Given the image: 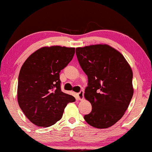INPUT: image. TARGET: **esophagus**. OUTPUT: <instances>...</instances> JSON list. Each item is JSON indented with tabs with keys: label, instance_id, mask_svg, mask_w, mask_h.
Wrapping results in <instances>:
<instances>
[{
	"label": "esophagus",
	"instance_id": "obj_1",
	"mask_svg": "<svg viewBox=\"0 0 152 152\" xmlns=\"http://www.w3.org/2000/svg\"><path fill=\"white\" fill-rule=\"evenodd\" d=\"M84 92L83 90L80 91L79 92V93L77 94V97H78V99L79 100H83V98H84Z\"/></svg>",
	"mask_w": 152,
	"mask_h": 152
}]
</instances>
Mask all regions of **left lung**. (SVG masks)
<instances>
[{
	"label": "left lung",
	"mask_w": 152,
	"mask_h": 152,
	"mask_svg": "<svg viewBox=\"0 0 152 152\" xmlns=\"http://www.w3.org/2000/svg\"><path fill=\"white\" fill-rule=\"evenodd\" d=\"M76 55L88 77L84 96L92 105L84 119L97 129L112 126L123 117L133 97L131 68L121 53L107 45L77 47Z\"/></svg>",
	"instance_id": "obj_1"
}]
</instances>
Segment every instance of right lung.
Segmentation results:
<instances>
[{"mask_svg": "<svg viewBox=\"0 0 152 152\" xmlns=\"http://www.w3.org/2000/svg\"><path fill=\"white\" fill-rule=\"evenodd\" d=\"M75 48L45 47L33 53L19 72L17 99L20 108L35 125L47 127L61 119L68 102L75 101L61 89L60 72L71 61Z\"/></svg>", "mask_w": 152, "mask_h": 152, "instance_id": "right-lung-1", "label": "right lung"}]
</instances>
